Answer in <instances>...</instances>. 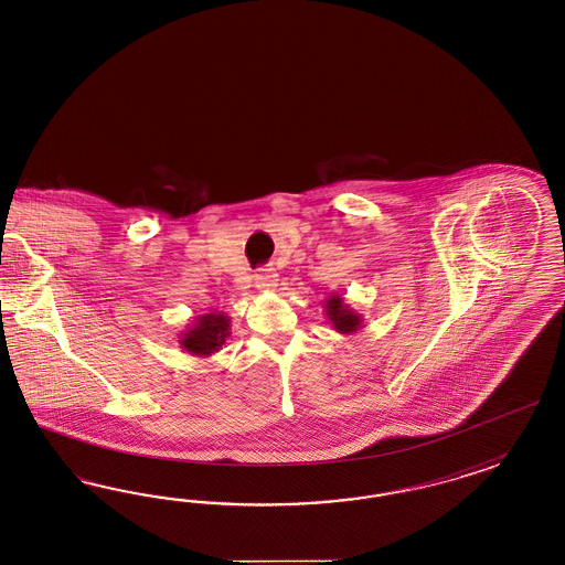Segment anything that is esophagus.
Masks as SVG:
<instances>
[{
  "label": "esophagus",
  "instance_id": "1",
  "mask_svg": "<svg viewBox=\"0 0 565 565\" xmlns=\"http://www.w3.org/2000/svg\"><path fill=\"white\" fill-rule=\"evenodd\" d=\"M277 281H279V275L275 273V269H263L260 273H256L254 277V284L258 290L263 292H271L277 288Z\"/></svg>",
  "mask_w": 565,
  "mask_h": 565
}]
</instances>
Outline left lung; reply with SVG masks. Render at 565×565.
I'll return each instance as SVG.
<instances>
[{
    "label": "left lung",
    "mask_w": 565,
    "mask_h": 565,
    "mask_svg": "<svg viewBox=\"0 0 565 565\" xmlns=\"http://www.w3.org/2000/svg\"><path fill=\"white\" fill-rule=\"evenodd\" d=\"M323 311L338 333H356L363 330V315L354 311L340 294L331 292L323 300Z\"/></svg>",
    "instance_id": "8db88e82"
}]
</instances>
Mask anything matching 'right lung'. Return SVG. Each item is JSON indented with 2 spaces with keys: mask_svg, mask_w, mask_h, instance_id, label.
Wrapping results in <instances>:
<instances>
[{
  "mask_svg": "<svg viewBox=\"0 0 565 565\" xmlns=\"http://www.w3.org/2000/svg\"><path fill=\"white\" fill-rule=\"evenodd\" d=\"M232 335V319L225 312L213 311L198 315L192 326L181 333L179 344L192 356H213L221 351L225 340Z\"/></svg>",
  "mask_w": 565,
  "mask_h": 565,
  "instance_id": "obj_1",
  "label": "right lung"
}]
</instances>
